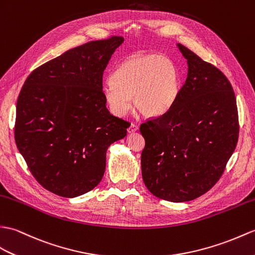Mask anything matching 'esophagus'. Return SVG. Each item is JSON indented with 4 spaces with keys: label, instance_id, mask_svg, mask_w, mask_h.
<instances>
[{
    "label": "esophagus",
    "instance_id": "obj_1",
    "mask_svg": "<svg viewBox=\"0 0 255 255\" xmlns=\"http://www.w3.org/2000/svg\"><path fill=\"white\" fill-rule=\"evenodd\" d=\"M139 129V127L137 126V125H135V124H130V126H129V128L127 129L128 130V132L129 133H133V132H135V131H137V130Z\"/></svg>",
    "mask_w": 255,
    "mask_h": 255
}]
</instances>
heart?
Wrapping results in <instances>:
<instances>
[{
	"label": "heart",
	"mask_w": 255,
	"mask_h": 255,
	"mask_svg": "<svg viewBox=\"0 0 255 255\" xmlns=\"http://www.w3.org/2000/svg\"><path fill=\"white\" fill-rule=\"evenodd\" d=\"M175 63L159 54L132 55L118 65L103 84V97L112 114L125 116L134 104L147 116L167 112L179 93Z\"/></svg>",
	"instance_id": "obj_1"
}]
</instances>
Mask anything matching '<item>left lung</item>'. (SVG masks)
Listing matches in <instances>:
<instances>
[{
    "label": "left lung",
    "mask_w": 255,
    "mask_h": 255,
    "mask_svg": "<svg viewBox=\"0 0 255 255\" xmlns=\"http://www.w3.org/2000/svg\"><path fill=\"white\" fill-rule=\"evenodd\" d=\"M188 77L174 104L140 131L142 178L153 195L186 202L220 180L239 137L236 96L227 77L186 47Z\"/></svg>",
    "instance_id": "8db88e82"
}]
</instances>
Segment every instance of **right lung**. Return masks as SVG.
I'll list each match as a JSON object with an SVG mask.
<instances>
[{
  "label": "right lung",
  "mask_w": 255,
  "mask_h": 255,
  "mask_svg": "<svg viewBox=\"0 0 255 255\" xmlns=\"http://www.w3.org/2000/svg\"><path fill=\"white\" fill-rule=\"evenodd\" d=\"M122 37L90 41L35 68L17 99L15 141L41 186L64 198L91 191L102 180L106 150L127 133L112 115L103 73Z\"/></svg>",
  "instance_id": "right-lung-1"
}]
</instances>
